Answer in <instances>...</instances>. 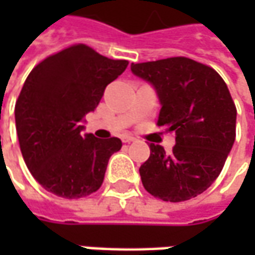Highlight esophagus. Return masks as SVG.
I'll return each instance as SVG.
<instances>
[{
	"label": "esophagus",
	"mask_w": 255,
	"mask_h": 255,
	"mask_svg": "<svg viewBox=\"0 0 255 255\" xmlns=\"http://www.w3.org/2000/svg\"><path fill=\"white\" fill-rule=\"evenodd\" d=\"M136 140V137H133L130 134H123L122 136V142L123 143H130V142H134Z\"/></svg>",
	"instance_id": "34e87169"
}]
</instances>
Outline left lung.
Returning <instances> with one entry per match:
<instances>
[{
  "instance_id": "left-lung-1",
  "label": "left lung",
  "mask_w": 255,
  "mask_h": 255,
  "mask_svg": "<svg viewBox=\"0 0 255 255\" xmlns=\"http://www.w3.org/2000/svg\"><path fill=\"white\" fill-rule=\"evenodd\" d=\"M130 69L156 91L162 106L157 126L176 133L170 153L150 143L139 169L144 189L171 203L199 196L219 177L236 140L237 111L227 85L210 66L183 56Z\"/></svg>"
}]
</instances>
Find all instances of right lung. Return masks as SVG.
Returning a JSON list of instances; mask_svg holds the SVG:
<instances>
[{
  "label": "right lung",
  "instance_id": "right-lung-1",
  "mask_svg": "<svg viewBox=\"0 0 255 255\" xmlns=\"http://www.w3.org/2000/svg\"><path fill=\"white\" fill-rule=\"evenodd\" d=\"M126 66L128 61L81 44L48 56L28 75L15 105V125L25 164L45 190L81 199L102 186L122 142L82 133L85 116Z\"/></svg>",
  "mask_w": 255,
  "mask_h": 255
}]
</instances>
